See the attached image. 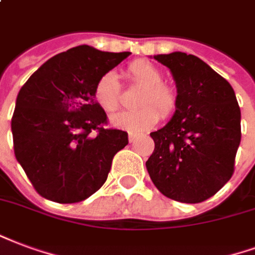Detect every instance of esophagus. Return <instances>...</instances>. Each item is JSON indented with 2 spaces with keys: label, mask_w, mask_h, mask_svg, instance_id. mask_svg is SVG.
<instances>
[{
  "label": "esophagus",
  "mask_w": 255,
  "mask_h": 255,
  "mask_svg": "<svg viewBox=\"0 0 255 255\" xmlns=\"http://www.w3.org/2000/svg\"><path fill=\"white\" fill-rule=\"evenodd\" d=\"M135 139H136V135H135V133H131V132L128 133V140H129V142L132 143Z\"/></svg>",
  "instance_id": "esophagus-1"
}]
</instances>
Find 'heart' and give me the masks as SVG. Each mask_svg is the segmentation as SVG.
<instances>
[{"mask_svg":"<svg viewBox=\"0 0 255 255\" xmlns=\"http://www.w3.org/2000/svg\"><path fill=\"white\" fill-rule=\"evenodd\" d=\"M128 77L132 82L143 88L137 97L135 111H122L111 116L113 127L127 129L129 132H142L155 126L162 118H167L174 112L177 105L175 92L167 85L162 84L161 70L146 60H136L128 66ZM94 100L105 112L116 111L120 103V84L118 75L108 71L99 78L94 86Z\"/></svg>","mask_w":255,"mask_h":255,"instance_id":"obj_1","label":"heart"}]
</instances>
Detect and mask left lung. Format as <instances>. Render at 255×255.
<instances>
[{"label":"left lung","instance_id":"left-lung-1","mask_svg":"<svg viewBox=\"0 0 255 255\" xmlns=\"http://www.w3.org/2000/svg\"><path fill=\"white\" fill-rule=\"evenodd\" d=\"M170 70L177 105L165 127L150 133L155 148L146 162L162 195L201 203L234 173L241 143V109L233 86L204 60L175 51L154 55Z\"/></svg>","mask_w":255,"mask_h":255}]
</instances>
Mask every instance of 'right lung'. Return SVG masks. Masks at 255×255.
I'll return each mask as SVG.
<instances>
[{"mask_svg":"<svg viewBox=\"0 0 255 255\" xmlns=\"http://www.w3.org/2000/svg\"><path fill=\"white\" fill-rule=\"evenodd\" d=\"M129 55L74 47L43 63L20 89L12 118L14 155L40 196L78 203L107 181L128 133L104 128L107 115L94 86Z\"/></svg>","mask_w":255,"mask_h":255,"instance_id":"right-lung-1","label":"right lung"}]
</instances>
